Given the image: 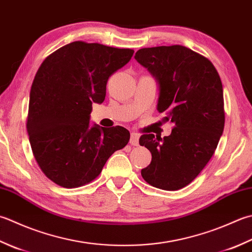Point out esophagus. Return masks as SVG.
I'll use <instances>...</instances> for the list:
<instances>
[{
	"label": "esophagus",
	"mask_w": 252,
	"mask_h": 252,
	"mask_svg": "<svg viewBox=\"0 0 252 252\" xmlns=\"http://www.w3.org/2000/svg\"><path fill=\"white\" fill-rule=\"evenodd\" d=\"M139 134L137 133H131V137H130V144L133 146H137L139 145Z\"/></svg>",
	"instance_id": "34e87169"
}]
</instances>
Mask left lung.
<instances>
[{
	"instance_id": "obj_1",
	"label": "left lung",
	"mask_w": 252,
	"mask_h": 252,
	"mask_svg": "<svg viewBox=\"0 0 252 252\" xmlns=\"http://www.w3.org/2000/svg\"><path fill=\"white\" fill-rule=\"evenodd\" d=\"M135 60L159 85L157 110L172 123L171 134H143L140 145L152 154L141 175L162 190H179L203 170L218 147L225 125L223 85L208 58L175 44L143 48Z\"/></svg>"
}]
</instances>
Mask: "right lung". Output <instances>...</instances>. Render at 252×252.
<instances>
[{"mask_svg": "<svg viewBox=\"0 0 252 252\" xmlns=\"http://www.w3.org/2000/svg\"><path fill=\"white\" fill-rule=\"evenodd\" d=\"M132 49L74 41L48 56L33 78L27 133L47 178L63 188L96 179L108 158L125 147L123 126H90L93 102L106 97L108 78L131 60Z\"/></svg>", "mask_w": 252, "mask_h": 252, "instance_id": "right-lung-1", "label": "right lung"}]
</instances>
